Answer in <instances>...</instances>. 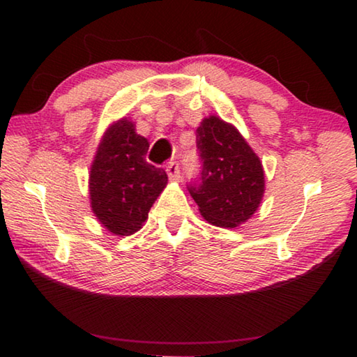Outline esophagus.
<instances>
[{
    "mask_svg": "<svg viewBox=\"0 0 357 357\" xmlns=\"http://www.w3.org/2000/svg\"><path fill=\"white\" fill-rule=\"evenodd\" d=\"M167 174L172 181H179L181 179V168L178 162H170L167 165Z\"/></svg>",
    "mask_w": 357,
    "mask_h": 357,
    "instance_id": "esophagus-1",
    "label": "esophagus"
}]
</instances>
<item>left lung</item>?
Segmentation results:
<instances>
[{
	"instance_id": "left-lung-1",
	"label": "left lung",
	"mask_w": 357,
	"mask_h": 357,
	"mask_svg": "<svg viewBox=\"0 0 357 357\" xmlns=\"http://www.w3.org/2000/svg\"><path fill=\"white\" fill-rule=\"evenodd\" d=\"M202 168L187 184L202 215L217 227L233 228L250 219L264 192L258 155L231 124L215 116L197 129Z\"/></svg>"
}]
</instances>
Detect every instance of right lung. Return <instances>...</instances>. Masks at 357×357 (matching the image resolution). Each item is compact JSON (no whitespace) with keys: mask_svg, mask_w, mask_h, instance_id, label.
Returning a JSON list of instances; mask_svg holds the SVG:
<instances>
[{"mask_svg":"<svg viewBox=\"0 0 357 357\" xmlns=\"http://www.w3.org/2000/svg\"><path fill=\"white\" fill-rule=\"evenodd\" d=\"M149 143L134 124L121 119L105 132L89 174L96 217L118 236L140 229L157 197L167 185L164 168L146 160Z\"/></svg>","mask_w":357,"mask_h":357,"instance_id":"right-lung-1","label":"right lung"}]
</instances>
